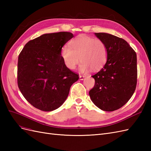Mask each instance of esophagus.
Here are the masks:
<instances>
[{"label": "esophagus", "instance_id": "obj_1", "mask_svg": "<svg viewBox=\"0 0 151 151\" xmlns=\"http://www.w3.org/2000/svg\"><path fill=\"white\" fill-rule=\"evenodd\" d=\"M85 76H81V75H80L79 76V79H80V80H81V81H83V80H84V79L85 78Z\"/></svg>", "mask_w": 151, "mask_h": 151}]
</instances>
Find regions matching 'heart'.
<instances>
[{"label":"heart","instance_id":"obj_1","mask_svg":"<svg viewBox=\"0 0 151 151\" xmlns=\"http://www.w3.org/2000/svg\"><path fill=\"white\" fill-rule=\"evenodd\" d=\"M60 56L64 65L71 70L75 69L80 60L83 61L79 70L84 73L91 68L101 69L106 62L108 50L101 40L80 36L71 41L70 46L64 45L62 48Z\"/></svg>","mask_w":151,"mask_h":151}]
</instances>
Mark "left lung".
I'll use <instances>...</instances> for the list:
<instances>
[{
  "instance_id": "obj_1",
  "label": "left lung",
  "mask_w": 151,
  "mask_h": 151,
  "mask_svg": "<svg viewBox=\"0 0 151 151\" xmlns=\"http://www.w3.org/2000/svg\"><path fill=\"white\" fill-rule=\"evenodd\" d=\"M94 35L106 44L108 57L101 70L92 76L95 84L89 94L98 108L113 111L125 105L135 92L137 55L125 40L106 33Z\"/></svg>"
}]
</instances>
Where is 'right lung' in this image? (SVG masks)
I'll return each instance as SVG.
<instances>
[{
	"mask_svg": "<svg viewBox=\"0 0 151 151\" xmlns=\"http://www.w3.org/2000/svg\"><path fill=\"white\" fill-rule=\"evenodd\" d=\"M74 37L69 32L47 33L27 43L18 57L17 84L31 105L51 111L66 100L79 76L64 65L61 49Z\"/></svg>",
	"mask_w": 151,
	"mask_h": 151,
	"instance_id": "1",
	"label": "right lung"
}]
</instances>
